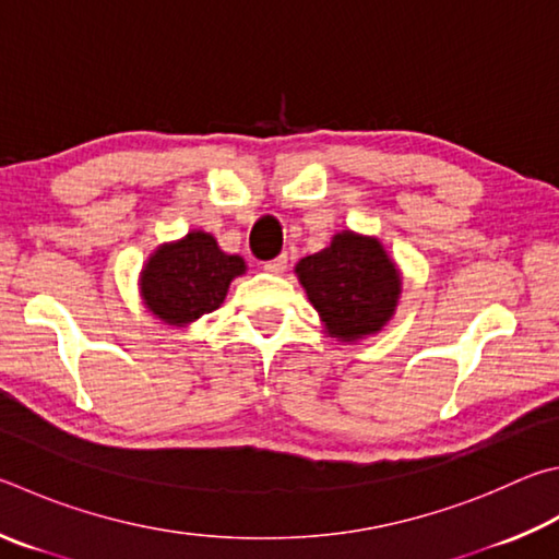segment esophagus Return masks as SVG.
I'll list each match as a JSON object with an SVG mask.
<instances>
[{
  "instance_id": "34e87169",
  "label": "esophagus",
  "mask_w": 559,
  "mask_h": 559,
  "mask_svg": "<svg viewBox=\"0 0 559 559\" xmlns=\"http://www.w3.org/2000/svg\"><path fill=\"white\" fill-rule=\"evenodd\" d=\"M286 263H288V257H286V253H281L278 259L263 263V271L271 273V276H281V273L286 271Z\"/></svg>"
}]
</instances>
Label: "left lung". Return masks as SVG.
Masks as SVG:
<instances>
[{
  "label": "left lung",
  "mask_w": 559,
  "mask_h": 559,
  "mask_svg": "<svg viewBox=\"0 0 559 559\" xmlns=\"http://www.w3.org/2000/svg\"><path fill=\"white\" fill-rule=\"evenodd\" d=\"M296 276L328 337L357 344L393 320L403 273L379 237L342 229L330 247L300 259Z\"/></svg>",
  "instance_id": "left-lung-1"
}]
</instances>
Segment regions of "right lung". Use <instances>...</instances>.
<instances>
[{"mask_svg": "<svg viewBox=\"0 0 559 559\" xmlns=\"http://www.w3.org/2000/svg\"><path fill=\"white\" fill-rule=\"evenodd\" d=\"M245 273V259L222 251L210 231L192 229L154 249L139 273V296L156 320L180 330L217 310Z\"/></svg>", "mask_w": 559, "mask_h": 559, "instance_id": "1", "label": "right lung"}]
</instances>
